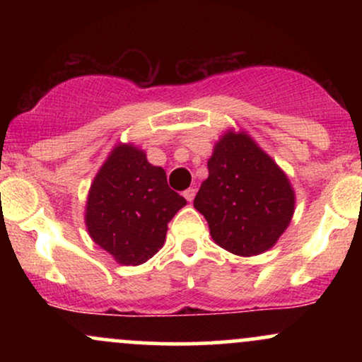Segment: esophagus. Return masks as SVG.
Here are the masks:
<instances>
[{
  "instance_id": "obj_1",
  "label": "esophagus",
  "mask_w": 362,
  "mask_h": 362,
  "mask_svg": "<svg viewBox=\"0 0 362 362\" xmlns=\"http://www.w3.org/2000/svg\"><path fill=\"white\" fill-rule=\"evenodd\" d=\"M184 197H185L189 202L194 201V197H195V189H192V187H190V189L184 190Z\"/></svg>"
}]
</instances>
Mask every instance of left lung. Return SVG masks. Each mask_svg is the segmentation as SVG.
Returning a JSON list of instances; mask_svg holds the SVG:
<instances>
[{"label": "left lung", "instance_id": "1", "mask_svg": "<svg viewBox=\"0 0 362 362\" xmlns=\"http://www.w3.org/2000/svg\"><path fill=\"white\" fill-rule=\"evenodd\" d=\"M194 207L224 250L252 257L269 250L289 226L294 190L276 161L245 132L228 131L207 161Z\"/></svg>", "mask_w": 362, "mask_h": 362}]
</instances>
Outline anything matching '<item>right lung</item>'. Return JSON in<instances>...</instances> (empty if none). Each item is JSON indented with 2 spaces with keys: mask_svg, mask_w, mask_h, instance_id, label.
Returning a JSON list of instances; mask_svg holds the SVG:
<instances>
[{
  "mask_svg": "<svg viewBox=\"0 0 362 362\" xmlns=\"http://www.w3.org/2000/svg\"><path fill=\"white\" fill-rule=\"evenodd\" d=\"M185 204L143 149L119 144L90 187L86 230L119 264L139 265L163 247L168 223Z\"/></svg>",
  "mask_w": 362,
  "mask_h": 362,
  "instance_id": "obj_1",
  "label": "right lung"
}]
</instances>
